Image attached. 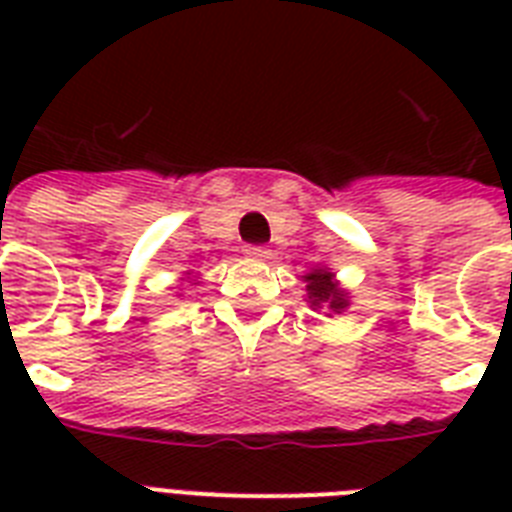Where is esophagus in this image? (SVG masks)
Returning <instances> with one entry per match:
<instances>
[{"mask_svg":"<svg viewBox=\"0 0 512 512\" xmlns=\"http://www.w3.org/2000/svg\"><path fill=\"white\" fill-rule=\"evenodd\" d=\"M249 257H255V260H265V257L271 255V249L263 247V244H249L247 249H244Z\"/></svg>","mask_w":512,"mask_h":512,"instance_id":"esophagus-1","label":"esophagus"}]
</instances>
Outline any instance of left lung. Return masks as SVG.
<instances>
[{"label": "left lung", "mask_w": 512, "mask_h": 512, "mask_svg": "<svg viewBox=\"0 0 512 512\" xmlns=\"http://www.w3.org/2000/svg\"><path fill=\"white\" fill-rule=\"evenodd\" d=\"M305 284H308V303L313 308H329L332 313H342L348 308V292L340 289V284L335 281V273L327 271V268H313L308 276H305Z\"/></svg>", "instance_id": "1"}]
</instances>
